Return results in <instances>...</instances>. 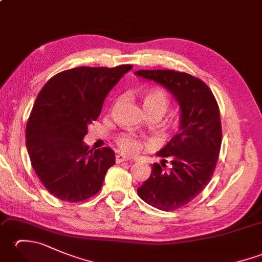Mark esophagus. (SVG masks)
Segmentation results:
<instances>
[{
    "label": "esophagus",
    "instance_id": "1",
    "mask_svg": "<svg viewBox=\"0 0 262 262\" xmlns=\"http://www.w3.org/2000/svg\"><path fill=\"white\" fill-rule=\"evenodd\" d=\"M127 161H129V159L126 158L125 155H122V154H118V155H116V162H117V163L127 162Z\"/></svg>",
    "mask_w": 262,
    "mask_h": 262
}]
</instances>
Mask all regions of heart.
I'll return each instance as SVG.
<instances>
[{
	"instance_id": "heart-1",
	"label": "heart",
	"mask_w": 262,
	"mask_h": 262,
	"mask_svg": "<svg viewBox=\"0 0 262 262\" xmlns=\"http://www.w3.org/2000/svg\"><path fill=\"white\" fill-rule=\"evenodd\" d=\"M142 104L147 116L157 115L161 118L170 108V98L161 89H151V90L144 93ZM116 143L120 151L128 155H135L140 153L142 149L149 146V143L147 141L133 134L119 135L117 137Z\"/></svg>"
}]
</instances>
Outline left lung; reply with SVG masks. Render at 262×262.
I'll return each mask as SVG.
<instances>
[{
    "label": "left lung",
    "mask_w": 262,
    "mask_h": 262,
    "mask_svg": "<svg viewBox=\"0 0 262 262\" xmlns=\"http://www.w3.org/2000/svg\"><path fill=\"white\" fill-rule=\"evenodd\" d=\"M135 74L152 80L173 94L181 109L178 134L158 153L146 181L137 188L144 202L171 211L191 202L208 185L222 144L220 108L204 81L174 70H140ZM172 164L166 170L167 161Z\"/></svg>",
    "instance_id": "obj_1"
}]
</instances>
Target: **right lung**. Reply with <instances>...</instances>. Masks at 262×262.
Segmentation results:
<instances>
[{"label":"right lung","mask_w":262,"mask_h":262,"mask_svg":"<svg viewBox=\"0 0 262 262\" xmlns=\"http://www.w3.org/2000/svg\"><path fill=\"white\" fill-rule=\"evenodd\" d=\"M132 68L66 70L39 92L26 127L27 149L37 177L53 196L79 203L100 191L116 162L115 152L109 147L93 152L82 141L109 91Z\"/></svg>","instance_id":"right-lung-1"}]
</instances>
